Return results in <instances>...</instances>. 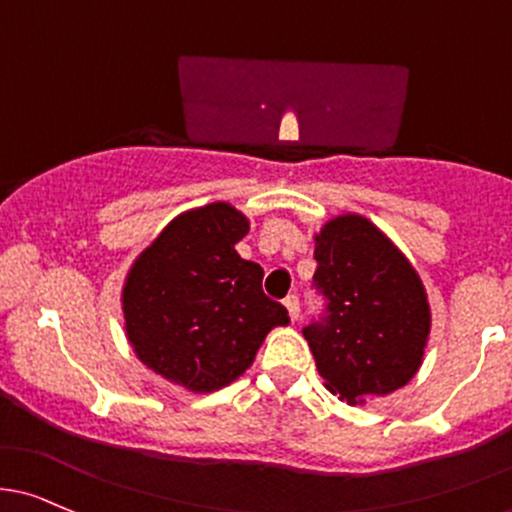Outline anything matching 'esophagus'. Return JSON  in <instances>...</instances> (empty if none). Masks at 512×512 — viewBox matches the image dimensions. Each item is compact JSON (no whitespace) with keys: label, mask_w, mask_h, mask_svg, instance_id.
Masks as SVG:
<instances>
[{"label":"esophagus","mask_w":512,"mask_h":512,"mask_svg":"<svg viewBox=\"0 0 512 512\" xmlns=\"http://www.w3.org/2000/svg\"><path fill=\"white\" fill-rule=\"evenodd\" d=\"M284 306H287L292 321H297L299 319V297H297V294H289V297L284 299Z\"/></svg>","instance_id":"1"}]
</instances>
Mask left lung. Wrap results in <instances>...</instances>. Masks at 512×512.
Listing matches in <instances>:
<instances>
[{
	"label": "left lung",
	"instance_id": "8db88e82",
	"mask_svg": "<svg viewBox=\"0 0 512 512\" xmlns=\"http://www.w3.org/2000/svg\"><path fill=\"white\" fill-rule=\"evenodd\" d=\"M314 260L326 306L304 338L328 390L355 405L410 383L432 319L405 255L370 220L338 215L316 235Z\"/></svg>",
	"mask_w": 512,
	"mask_h": 512
}]
</instances>
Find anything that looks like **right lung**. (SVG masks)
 <instances>
[{
    "label": "right lung",
    "instance_id": "obj_1",
    "mask_svg": "<svg viewBox=\"0 0 512 512\" xmlns=\"http://www.w3.org/2000/svg\"><path fill=\"white\" fill-rule=\"evenodd\" d=\"M247 230L228 203L181 213L129 270L127 338L169 383L220 390L250 368L270 328L289 324L287 309L262 292L265 270L235 252Z\"/></svg>",
    "mask_w": 512,
    "mask_h": 512
}]
</instances>
